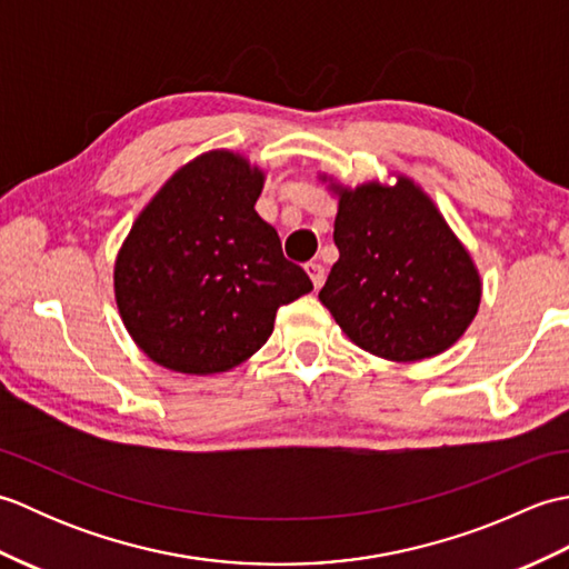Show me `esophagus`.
Returning <instances> with one entry per match:
<instances>
[{"mask_svg":"<svg viewBox=\"0 0 569 569\" xmlns=\"http://www.w3.org/2000/svg\"><path fill=\"white\" fill-rule=\"evenodd\" d=\"M306 271H308L310 281H312V286H316V288H320L325 283V266L322 263L310 261V263H306Z\"/></svg>","mask_w":569,"mask_h":569,"instance_id":"esophagus-1","label":"esophagus"}]
</instances>
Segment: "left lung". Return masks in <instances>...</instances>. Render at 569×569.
<instances>
[{
    "instance_id": "left-lung-1",
    "label": "left lung",
    "mask_w": 569,
    "mask_h": 569,
    "mask_svg": "<svg viewBox=\"0 0 569 569\" xmlns=\"http://www.w3.org/2000/svg\"><path fill=\"white\" fill-rule=\"evenodd\" d=\"M337 198L340 259L320 291L342 332L389 361L442 355L481 303V276L438 204L406 173L345 186L318 173Z\"/></svg>"
}]
</instances>
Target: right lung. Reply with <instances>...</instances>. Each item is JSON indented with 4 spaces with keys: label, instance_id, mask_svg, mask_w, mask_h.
<instances>
[{
    "label": "right lung",
    "instance_id": "1",
    "mask_svg": "<svg viewBox=\"0 0 569 569\" xmlns=\"http://www.w3.org/2000/svg\"><path fill=\"white\" fill-rule=\"evenodd\" d=\"M266 168L229 149L180 166L143 204L114 259L131 340L188 377L239 367L269 340L276 310L312 291L253 210Z\"/></svg>",
    "mask_w": 569,
    "mask_h": 569
}]
</instances>
